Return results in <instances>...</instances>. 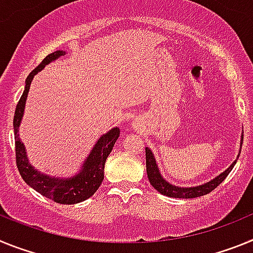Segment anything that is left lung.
<instances>
[{"mask_svg": "<svg viewBox=\"0 0 253 253\" xmlns=\"http://www.w3.org/2000/svg\"><path fill=\"white\" fill-rule=\"evenodd\" d=\"M243 140V139H242ZM237 161H234L232 163L229 169H225L223 173L215 177L214 180H211L208 184L202 185V186L196 187H176L173 185L169 184L166 180H163V177L161 176L160 171L157 169V165H156V161H154L153 154L149 151L148 148H146V165H147V175H148V180L151 182L152 186L154 189L160 191L163 195L169 196V198H178V199H193L198 198V196H203L209 194L210 191H213L216 186L222 184L224 178L229 175V172L232 171V169L234 167Z\"/></svg>", "mask_w": 253, "mask_h": 253, "instance_id": "8db88e82", "label": "left lung"}]
</instances>
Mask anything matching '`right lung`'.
<instances>
[{
  "label": "right lung",
  "mask_w": 253,
  "mask_h": 253,
  "mask_svg": "<svg viewBox=\"0 0 253 253\" xmlns=\"http://www.w3.org/2000/svg\"><path fill=\"white\" fill-rule=\"evenodd\" d=\"M64 51L58 50L54 53L46 55L42 63L33 69L30 75L26 78L25 90L22 92L19 102L16 105L15 116H13V130H15V153H16V166L19 169L20 175L24 178L26 184L31 186L38 193L42 194L45 198L50 199L58 204H77L86 199L91 198L99 189L104 180V169L106 158L113 151V147L120 135V130L118 128L111 129L109 133L102 135L96 146L93 147L92 152L90 153L86 162L84 163L82 171L72 178L67 180H60V178L49 177V176L42 175L40 172L34 169V167L30 166L28 158H26L25 147L21 143L19 138V125L21 122L22 114H24V107H25L26 97H28L30 84L33 81V77L43 69L45 64L50 63L51 60L57 59L58 57L63 55Z\"/></svg>",
  "instance_id": "1"
}]
</instances>
